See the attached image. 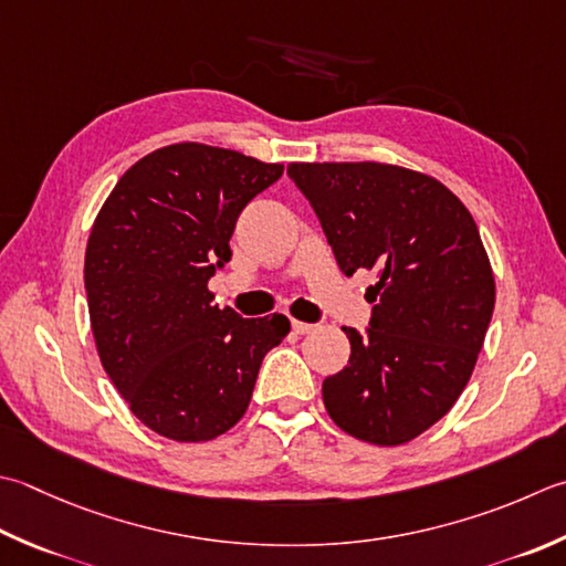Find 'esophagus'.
<instances>
[{"label": "esophagus", "mask_w": 566, "mask_h": 566, "mask_svg": "<svg viewBox=\"0 0 566 566\" xmlns=\"http://www.w3.org/2000/svg\"><path fill=\"white\" fill-rule=\"evenodd\" d=\"M292 328H294V334L306 336V334H314L316 324H306V321H292Z\"/></svg>", "instance_id": "esophagus-1"}]
</instances>
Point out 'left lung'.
<instances>
[{
    "label": "left lung",
    "mask_w": 566,
    "mask_h": 566,
    "mask_svg": "<svg viewBox=\"0 0 566 566\" xmlns=\"http://www.w3.org/2000/svg\"><path fill=\"white\" fill-rule=\"evenodd\" d=\"M343 274L375 272L370 328H346L350 358L324 380L331 419L360 441L407 444L467 387L495 306L489 254L449 188L378 161L290 164Z\"/></svg>",
    "instance_id": "obj_1"
}]
</instances>
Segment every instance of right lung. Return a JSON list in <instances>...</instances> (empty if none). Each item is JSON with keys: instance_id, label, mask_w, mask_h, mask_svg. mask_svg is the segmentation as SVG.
Returning a JSON list of instances; mask_svg holds the SVG:
<instances>
[{"instance_id": "add662e5", "label": "right lung", "mask_w": 566, "mask_h": 566, "mask_svg": "<svg viewBox=\"0 0 566 566\" xmlns=\"http://www.w3.org/2000/svg\"><path fill=\"white\" fill-rule=\"evenodd\" d=\"M284 171L198 142L169 144L122 174L85 250L97 356L132 415L174 441L240 422L262 358L290 318L218 308L208 280L230 262L235 220Z\"/></svg>"}]
</instances>
